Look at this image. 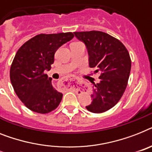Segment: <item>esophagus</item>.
<instances>
[{
    "label": "esophagus",
    "instance_id": "34e87169",
    "mask_svg": "<svg viewBox=\"0 0 152 152\" xmlns=\"http://www.w3.org/2000/svg\"><path fill=\"white\" fill-rule=\"evenodd\" d=\"M84 80H83L82 79L79 78V77H76V76H72V77H69V78L65 79L61 82V84L62 87H70V88H73L76 85H82L85 83Z\"/></svg>",
    "mask_w": 152,
    "mask_h": 152
}]
</instances>
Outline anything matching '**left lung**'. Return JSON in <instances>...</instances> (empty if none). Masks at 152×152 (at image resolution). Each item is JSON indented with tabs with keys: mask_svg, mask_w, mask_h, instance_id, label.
Masks as SVG:
<instances>
[{
	"mask_svg": "<svg viewBox=\"0 0 152 152\" xmlns=\"http://www.w3.org/2000/svg\"><path fill=\"white\" fill-rule=\"evenodd\" d=\"M84 43L89 65L99 74V83H93L92 102L86 108L94 113L109 110L119 102L127 86L131 60L126 47L119 40L101 31L74 32Z\"/></svg>",
	"mask_w": 152,
	"mask_h": 152,
	"instance_id": "left-lung-1",
	"label": "left lung"
}]
</instances>
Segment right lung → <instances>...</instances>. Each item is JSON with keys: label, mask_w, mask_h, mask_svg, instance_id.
Returning <instances> with one entry per match:
<instances>
[{"label": "right lung", "mask_w": 152, "mask_h": 152, "mask_svg": "<svg viewBox=\"0 0 152 152\" xmlns=\"http://www.w3.org/2000/svg\"><path fill=\"white\" fill-rule=\"evenodd\" d=\"M74 37L72 33L39 34L18 50L10 69L12 87L21 102L33 112L46 114L55 110L62 98L45 73L61 45Z\"/></svg>", "instance_id": "1"}]
</instances>
